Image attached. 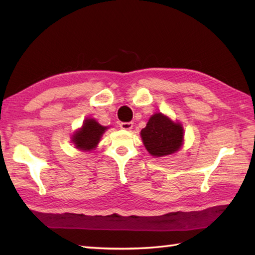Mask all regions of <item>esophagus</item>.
Instances as JSON below:
<instances>
[{"instance_id":"obj_1","label":"esophagus","mask_w":255,"mask_h":255,"mask_svg":"<svg viewBox=\"0 0 255 255\" xmlns=\"http://www.w3.org/2000/svg\"><path fill=\"white\" fill-rule=\"evenodd\" d=\"M132 127H133V123H131V122L121 124V128L124 130H130V129H132Z\"/></svg>"}]
</instances>
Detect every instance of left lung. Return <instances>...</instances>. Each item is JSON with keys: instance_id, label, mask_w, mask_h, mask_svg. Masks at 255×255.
Segmentation results:
<instances>
[{"instance_id": "obj_1", "label": "left lung", "mask_w": 255, "mask_h": 255, "mask_svg": "<svg viewBox=\"0 0 255 255\" xmlns=\"http://www.w3.org/2000/svg\"><path fill=\"white\" fill-rule=\"evenodd\" d=\"M183 127L163 113L153 114L140 135L146 151L154 157L178 152L183 145Z\"/></svg>"}]
</instances>
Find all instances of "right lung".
<instances>
[{
  "instance_id": "1",
  "label": "right lung",
  "mask_w": 255,
  "mask_h": 255,
  "mask_svg": "<svg viewBox=\"0 0 255 255\" xmlns=\"http://www.w3.org/2000/svg\"><path fill=\"white\" fill-rule=\"evenodd\" d=\"M109 127L102 126L94 118L88 117L84 124L72 135V142L76 149L82 152H90L96 150L99 142L101 141L103 133Z\"/></svg>"
}]
</instances>
